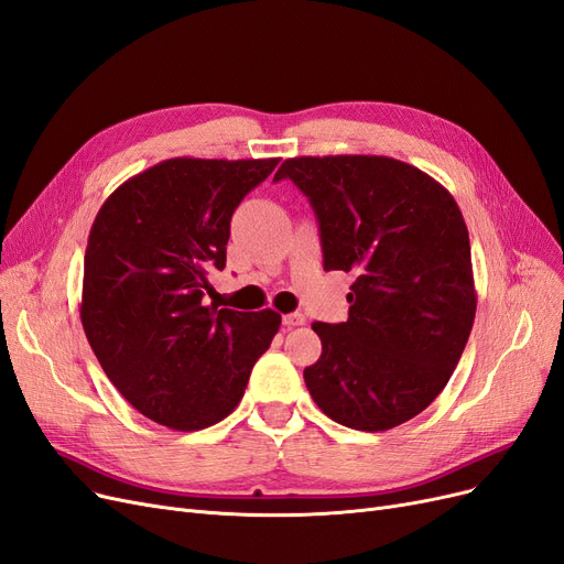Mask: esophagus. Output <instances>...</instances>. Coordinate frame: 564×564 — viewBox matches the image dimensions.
Segmentation results:
<instances>
[{
    "label": "esophagus",
    "mask_w": 564,
    "mask_h": 564,
    "mask_svg": "<svg viewBox=\"0 0 564 564\" xmlns=\"http://www.w3.org/2000/svg\"><path fill=\"white\" fill-rule=\"evenodd\" d=\"M282 324H284L286 328L303 326V324H305V315H301V313H291V315H284V317H282Z\"/></svg>",
    "instance_id": "34e87169"
}]
</instances>
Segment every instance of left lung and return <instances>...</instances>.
<instances>
[{"mask_svg":"<svg viewBox=\"0 0 564 564\" xmlns=\"http://www.w3.org/2000/svg\"><path fill=\"white\" fill-rule=\"evenodd\" d=\"M286 177L315 209L324 268L357 275L347 322L313 324L307 392L349 430H392L443 392L469 340L467 224L448 188L397 159L299 156L275 172Z\"/></svg>","mask_w":564,"mask_h":564,"instance_id":"8db88e82","label":"left lung"}]
</instances>
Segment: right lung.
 I'll list each match as a JSON object with an SVG mask.
<instances>
[{"mask_svg": "<svg viewBox=\"0 0 564 564\" xmlns=\"http://www.w3.org/2000/svg\"><path fill=\"white\" fill-rule=\"evenodd\" d=\"M280 159H167L116 188L93 221L82 324L102 371L138 411L198 432L236 411L273 343L275 310L205 305L230 217Z\"/></svg>", "mask_w": 564, "mask_h": 564, "instance_id": "right-lung-1", "label": "right lung"}]
</instances>
